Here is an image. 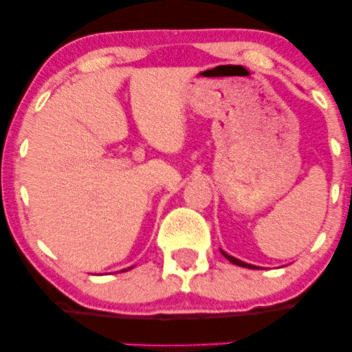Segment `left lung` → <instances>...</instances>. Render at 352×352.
Returning a JSON list of instances; mask_svg holds the SVG:
<instances>
[{"instance_id":"8db88e82","label":"left lung","mask_w":352,"mask_h":352,"mask_svg":"<svg viewBox=\"0 0 352 352\" xmlns=\"http://www.w3.org/2000/svg\"><path fill=\"white\" fill-rule=\"evenodd\" d=\"M224 254V258H228L230 263L232 264H237V266H240V267H248V269H256V266H253V264H247V263H243V261H240V259H237V258H234V256H230V254H228V253H224V252H221Z\"/></svg>"}]
</instances>
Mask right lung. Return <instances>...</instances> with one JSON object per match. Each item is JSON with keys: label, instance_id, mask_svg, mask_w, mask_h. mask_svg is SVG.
Segmentation results:
<instances>
[{"label": "right lung", "instance_id": "add662e5", "mask_svg": "<svg viewBox=\"0 0 352 352\" xmlns=\"http://www.w3.org/2000/svg\"><path fill=\"white\" fill-rule=\"evenodd\" d=\"M128 269H131V267H128ZM128 269H123V271H128Z\"/></svg>", "mask_w": 352, "mask_h": 352}]
</instances>
